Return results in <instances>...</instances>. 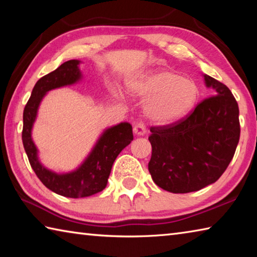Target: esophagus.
<instances>
[{
  "instance_id": "esophagus-1",
  "label": "esophagus",
  "mask_w": 257,
  "mask_h": 257,
  "mask_svg": "<svg viewBox=\"0 0 257 257\" xmlns=\"http://www.w3.org/2000/svg\"><path fill=\"white\" fill-rule=\"evenodd\" d=\"M134 134L137 135V136H144V135L146 134V127L145 124L141 122H136L134 125Z\"/></svg>"
}]
</instances>
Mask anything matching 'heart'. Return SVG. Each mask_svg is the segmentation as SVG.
I'll return each mask as SVG.
<instances>
[{
    "label": "heart",
    "instance_id": "obj_1",
    "mask_svg": "<svg viewBox=\"0 0 257 257\" xmlns=\"http://www.w3.org/2000/svg\"><path fill=\"white\" fill-rule=\"evenodd\" d=\"M128 88L135 96L150 98L145 114L160 124H170L185 118L196 105L197 85L172 69L161 68L129 81Z\"/></svg>",
    "mask_w": 257,
    "mask_h": 257
}]
</instances>
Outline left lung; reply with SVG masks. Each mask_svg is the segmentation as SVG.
<instances>
[{"mask_svg":"<svg viewBox=\"0 0 257 257\" xmlns=\"http://www.w3.org/2000/svg\"><path fill=\"white\" fill-rule=\"evenodd\" d=\"M203 76L214 96L176 123L151 128L149 171L156 185L173 194L197 191L219 179L240 136L236 98L222 82Z\"/></svg>","mask_w":257,"mask_h":257,"instance_id":"8db88e82","label":"left lung"}]
</instances>
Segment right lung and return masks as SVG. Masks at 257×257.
<instances>
[{
	"label": "right lung",
	"mask_w": 257,
	"mask_h": 257,
	"mask_svg": "<svg viewBox=\"0 0 257 257\" xmlns=\"http://www.w3.org/2000/svg\"><path fill=\"white\" fill-rule=\"evenodd\" d=\"M79 60H70L54 71L42 77L34 86L24 110L23 143L29 163L43 185L61 196L70 198L88 197L106 187L113 162L134 139L133 127L121 122L104 130L93 150L76 170L56 173L45 168L38 159V150L32 137V130L43 97L47 92L60 87L73 85L81 80Z\"/></svg>",
	"instance_id": "right-lung-1"
}]
</instances>
